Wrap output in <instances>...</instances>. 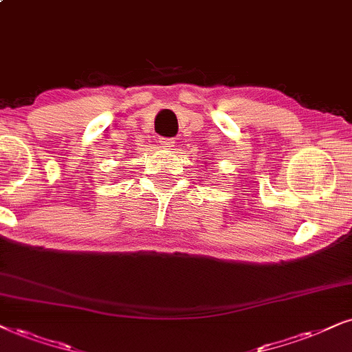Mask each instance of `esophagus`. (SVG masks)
<instances>
[{
  "label": "esophagus",
  "mask_w": 352,
  "mask_h": 352,
  "mask_svg": "<svg viewBox=\"0 0 352 352\" xmlns=\"http://www.w3.org/2000/svg\"><path fill=\"white\" fill-rule=\"evenodd\" d=\"M159 146H161L162 149H172L173 146H175V141H173L172 138H161V140H159Z\"/></svg>",
  "instance_id": "obj_1"
}]
</instances>
